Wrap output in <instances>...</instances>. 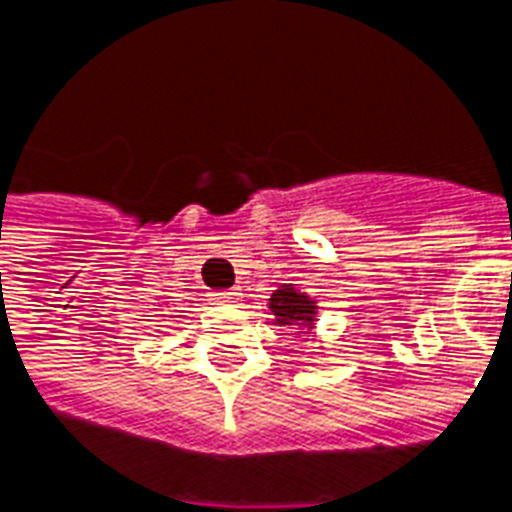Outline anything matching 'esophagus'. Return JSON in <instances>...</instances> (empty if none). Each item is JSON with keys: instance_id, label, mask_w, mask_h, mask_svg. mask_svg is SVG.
I'll return each mask as SVG.
<instances>
[{"instance_id": "1", "label": "esophagus", "mask_w": 512, "mask_h": 512, "mask_svg": "<svg viewBox=\"0 0 512 512\" xmlns=\"http://www.w3.org/2000/svg\"><path fill=\"white\" fill-rule=\"evenodd\" d=\"M214 303H222V306H233V303H239V292L236 290H225V292H214L212 295Z\"/></svg>"}]
</instances>
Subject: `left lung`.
Masks as SVG:
<instances>
[{
	"mask_svg": "<svg viewBox=\"0 0 512 512\" xmlns=\"http://www.w3.org/2000/svg\"><path fill=\"white\" fill-rule=\"evenodd\" d=\"M271 322L279 330H290L292 335L314 333L319 319V300H314L306 290L295 284H282L268 298Z\"/></svg>",
	"mask_w": 512,
	"mask_h": 512,
	"instance_id": "1",
	"label": "left lung"
}]
</instances>
